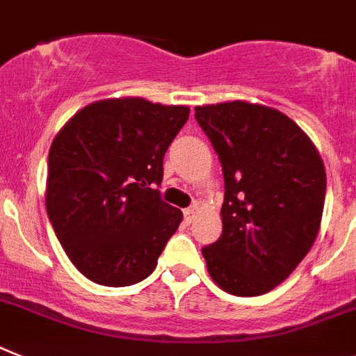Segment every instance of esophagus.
<instances>
[{
	"mask_svg": "<svg viewBox=\"0 0 356 356\" xmlns=\"http://www.w3.org/2000/svg\"><path fill=\"white\" fill-rule=\"evenodd\" d=\"M183 213H184V222L190 224V222H192L193 219H195L197 210H195V208H186V210H184Z\"/></svg>",
	"mask_w": 356,
	"mask_h": 356,
	"instance_id": "esophagus-1",
	"label": "esophagus"
}]
</instances>
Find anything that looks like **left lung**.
I'll list each match as a JSON object with an SVG mask.
<instances>
[{
    "instance_id": "8db88e82",
    "label": "left lung",
    "mask_w": 356,
    "mask_h": 356,
    "mask_svg": "<svg viewBox=\"0 0 356 356\" xmlns=\"http://www.w3.org/2000/svg\"><path fill=\"white\" fill-rule=\"evenodd\" d=\"M195 119L224 175L222 235L202 248L208 273L237 297L268 293L291 275L321 229V154L297 122L264 104H202Z\"/></svg>"
}]
</instances>
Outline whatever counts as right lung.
Returning a JSON list of instances; mask_svg holds the SVG:
<instances>
[{"instance_id":"obj_1","label":"right lung","mask_w":356,"mask_h":356,"mask_svg":"<svg viewBox=\"0 0 356 356\" xmlns=\"http://www.w3.org/2000/svg\"><path fill=\"white\" fill-rule=\"evenodd\" d=\"M188 115V106L113 97L86 104L54 137L47 213L72 264L95 284L141 282L179 228L183 211L155 184Z\"/></svg>"}]
</instances>
